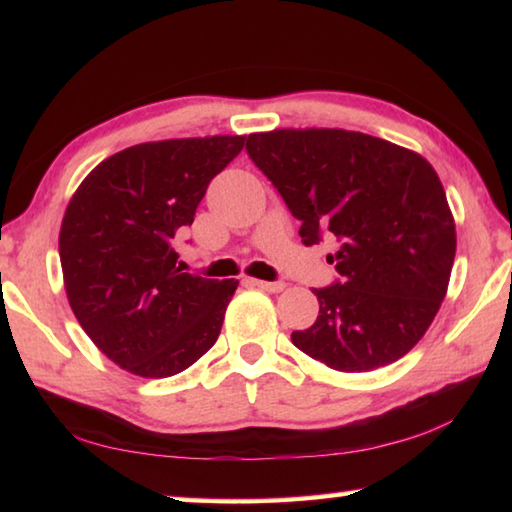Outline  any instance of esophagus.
Wrapping results in <instances>:
<instances>
[{
  "instance_id": "1",
  "label": "esophagus",
  "mask_w": 512,
  "mask_h": 512,
  "mask_svg": "<svg viewBox=\"0 0 512 512\" xmlns=\"http://www.w3.org/2000/svg\"><path fill=\"white\" fill-rule=\"evenodd\" d=\"M250 284H253V287H257V289H264V291H271V293H277V291H282L284 287H287V284L284 282H266V280H248Z\"/></svg>"
}]
</instances>
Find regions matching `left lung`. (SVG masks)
Instances as JSON below:
<instances>
[{"instance_id": "left-lung-1", "label": "left lung", "mask_w": 512, "mask_h": 512, "mask_svg": "<svg viewBox=\"0 0 512 512\" xmlns=\"http://www.w3.org/2000/svg\"><path fill=\"white\" fill-rule=\"evenodd\" d=\"M248 158L300 221V239H332L339 277L316 323L291 341L341 372L404 357L445 298L456 230L445 189L422 155L341 128L248 135Z\"/></svg>"}]
</instances>
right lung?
Instances as JSON below:
<instances>
[{
	"instance_id": "1",
	"label": "right lung",
	"mask_w": 512,
	"mask_h": 512,
	"mask_svg": "<svg viewBox=\"0 0 512 512\" xmlns=\"http://www.w3.org/2000/svg\"><path fill=\"white\" fill-rule=\"evenodd\" d=\"M244 142L131 146L97 164L67 205L58 248L69 305L94 345L133 375H178L219 339L239 282L183 273L173 244Z\"/></svg>"
}]
</instances>
